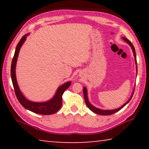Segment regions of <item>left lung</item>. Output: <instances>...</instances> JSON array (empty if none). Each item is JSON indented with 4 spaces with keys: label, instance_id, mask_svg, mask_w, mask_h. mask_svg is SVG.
Here are the masks:
<instances>
[{
    "label": "left lung",
    "instance_id": "obj_1",
    "mask_svg": "<svg viewBox=\"0 0 149 149\" xmlns=\"http://www.w3.org/2000/svg\"><path fill=\"white\" fill-rule=\"evenodd\" d=\"M123 39L125 41H126L127 42L128 44H129L130 45V47H132V49L133 50V54H134V56H135V62L136 64H137V60H136V54H135V48L134 47H133V44L129 40H128L127 39L125 38V37H123ZM133 95H132V97H130V99H129V100L127 102H125L124 104H123L122 107H121L120 108H117V109H115V110H100V109H99V108H96L95 107H93V105L91 104V103L89 102V100H88V98H87V89L86 88L84 87V99H85V103H86V104L87 106V107L89 108V109L92 111V112L96 113V114H99V115H111V114H114V113L117 112L118 111L120 110L121 109H122V108H123L125 107V106L127 104L128 102H129L130 101V100L132 99V98L133 97Z\"/></svg>",
    "mask_w": 149,
    "mask_h": 149
}]
</instances>
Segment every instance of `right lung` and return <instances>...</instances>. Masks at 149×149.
<instances>
[{
  "label": "right lung",
  "instance_id": "add662e5",
  "mask_svg": "<svg viewBox=\"0 0 149 149\" xmlns=\"http://www.w3.org/2000/svg\"><path fill=\"white\" fill-rule=\"evenodd\" d=\"M28 35L29 34H26L24 35V36L22 37V38L20 39L18 43H17L16 48V50H15L13 59H12V61L11 78L15 91V94H16L17 99L18 100L20 104L23 106L25 108H26V109L31 111L33 112L37 113V114H39L50 115L54 114V113L58 112V111L60 110V108H61L62 105L63 93H64L65 91L70 86L72 83L71 81H68L59 87L56 93V94L54 95V97L52 98L51 100H50L47 102H34L29 101V100L26 99V98L24 97V96L22 95V92L20 91L18 85H17L15 69H16V62L17 56H18L20 48L22 46V45H23L24 41H26V39L27 38V35Z\"/></svg>",
  "mask_w": 149,
  "mask_h": 149
}]
</instances>
